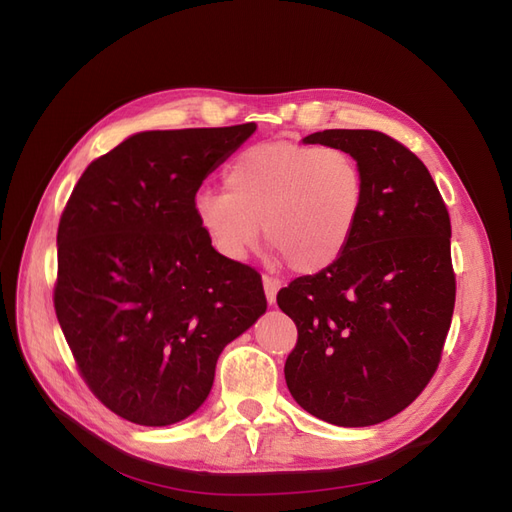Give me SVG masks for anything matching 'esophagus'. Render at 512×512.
Masks as SVG:
<instances>
[{
	"mask_svg": "<svg viewBox=\"0 0 512 512\" xmlns=\"http://www.w3.org/2000/svg\"><path fill=\"white\" fill-rule=\"evenodd\" d=\"M262 286H265V294H267V303L275 305L277 299V290H280V282L273 280L269 275H262Z\"/></svg>",
	"mask_w": 512,
	"mask_h": 512,
	"instance_id": "34e87169",
	"label": "esophagus"
}]
</instances>
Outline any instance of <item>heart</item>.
<instances>
[{
    "mask_svg": "<svg viewBox=\"0 0 512 512\" xmlns=\"http://www.w3.org/2000/svg\"><path fill=\"white\" fill-rule=\"evenodd\" d=\"M224 188L194 196V218L228 260H243L262 232L297 273H318L344 254L359 222L365 179L352 153L292 141L243 149Z\"/></svg>",
    "mask_w": 512,
    "mask_h": 512,
    "instance_id": "obj_1",
    "label": "heart"
}]
</instances>
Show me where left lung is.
Here are the masks:
<instances>
[{
	"label": "left lung",
	"instance_id": "obj_1",
	"mask_svg": "<svg viewBox=\"0 0 512 512\" xmlns=\"http://www.w3.org/2000/svg\"><path fill=\"white\" fill-rule=\"evenodd\" d=\"M303 143L352 153L365 200L344 254L277 292L299 331L286 384L320 421L376 425L438 369L455 307L451 218L427 166L391 136L324 130Z\"/></svg>",
	"mask_w": 512,
	"mask_h": 512
}]
</instances>
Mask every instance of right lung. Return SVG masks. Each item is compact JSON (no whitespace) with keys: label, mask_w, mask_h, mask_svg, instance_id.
Instances as JSON below:
<instances>
[{"label":"right lung","mask_w":512,"mask_h":512,"mask_svg":"<svg viewBox=\"0 0 512 512\" xmlns=\"http://www.w3.org/2000/svg\"><path fill=\"white\" fill-rule=\"evenodd\" d=\"M256 123L136 132L87 166L57 230L55 312L102 404L145 427L194 414L222 350L267 312L260 275L194 218Z\"/></svg>","instance_id":"obj_1"}]
</instances>
